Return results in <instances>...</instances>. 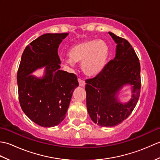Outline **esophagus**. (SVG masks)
I'll return each instance as SVG.
<instances>
[{
  "label": "esophagus",
  "instance_id": "obj_1",
  "mask_svg": "<svg viewBox=\"0 0 160 160\" xmlns=\"http://www.w3.org/2000/svg\"><path fill=\"white\" fill-rule=\"evenodd\" d=\"M78 82H79V86L80 87H84V85H85V82H84V80H81V79H78Z\"/></svg>",
  "mask_w": 160,
  "mask_h": 160
}]
</instances>
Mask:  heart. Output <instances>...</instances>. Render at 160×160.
<instances>
[{"label": "heart", "mask_w": 160, "mask_h": 160, "mask_svg": "<svg viewBox=\"0 0 160 160\" xmlns=\"http://www.w3.org/2000/svg\"><path fill=\"white\" fill-rule=\"evenodd\" d=\"M69 58L66 63L73 67L74 62H80L84 73L96 76L106 65L109 56V47L103 40H87L77 43L69 49Z\"/></svg>", "instance_id": "b5f03b06"}]
</instances>
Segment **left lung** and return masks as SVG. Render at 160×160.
I'll return each mask as SVG.
<instances>
[{
    "instance_id": "1",
    "label": "left lung",
    "mask_w": 160,
    "mask_h": 160,
    "mask_svg": "<svg viewBox=\"0 0 160 160\" xmlns=\"http://www.w3.org/2000/svg\"><path fill=\"white\" fill-rule=\"evenodd\" d=\"M117 43L116 54L100 73L86 80L87 107L91 119L100 127H111L126 120L140 98V63L127 40L108 32ZM132 85V98L127 103L117 100L118 91L124 85Z\"/></svg>"
}]
</instances>
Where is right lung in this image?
Instances as JSON below:
<instances>
[{
	"mask_svg": "<svg viewBox=\"0 0 160 160\" xmlns=\"http://www.w3.org/2000/svg\"><path fill=\"white\" fill-rule=\"evenodd\" d=\"M68 33H45L26 47L17 73L19 102L30 120L43 127L59 124L64 118L74 89L77 76L60 69L58 49ZM46 66L42 78L29 75Z\"/></svg>",
	"mask_w": 160,
	"mask_h": 160,
	"instance_id": "add662e5",
	"label": "right lung"
}]
</instances>
